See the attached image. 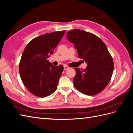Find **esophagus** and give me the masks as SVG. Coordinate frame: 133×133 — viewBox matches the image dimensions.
I'll list each match as a JSON object with an SVG mask.
<instances>
[{
  "label": "esophagus",
  "instance_id": "1",
  "mask_svg": "<svg viewBox=\"0 0 133 133\" xmlns=\"http://www.w3.org/2000/svg\"><path fill=\"white\" fill-rule=\"evenodd\" d=\"M69 69V66H66V65H64V69L65 70H68Z\"/></svg>",
  "mask_w": 133,
  "mask_h": 133
}]
</instances>
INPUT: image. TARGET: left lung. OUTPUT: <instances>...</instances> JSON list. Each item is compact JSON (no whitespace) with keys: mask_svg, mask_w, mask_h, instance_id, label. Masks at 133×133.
<instances>
[{"mask_svg":"<svg viewBox=\"0 0 133 133\" xmlns=\"http://www.w3.org/2000/svg\"><path fill=\"white\" fill-rule=\"evenodd\" d=\"M66 38L74 44L79 58L87 63L84 70L75 68V88L88 95L99 93L109 83L114 70L113 60L106 45L97 36L80 29L69 31Z\"/></svg>","mask_w":133,"mask_h":133,"instance_id":"1","label":"left lung"}]
</instances>
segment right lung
Listing matches in <instances>:
<instances>
[{"instance_id":"add662e5","label":"right lung","mask_w":133,"mask_h":133,"mask_svg":"<svg viewBox=\"0 0 133 133\" xmlns=\"http://www.w3.org/2000/svg\"><path fill=\"white\" fill-rule=\"evenodd\" d=\"M65 31L40 35L31 40L24 50L19 66L20 75L26 89L38 97H46L57 89L64 68L53 65L48 58Z\"/></svg>"}]
</instances>
